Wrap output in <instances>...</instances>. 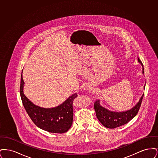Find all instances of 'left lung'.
I'll return each instance as SVG.
<instances>
[{
  "mask_svg": "<svg viewBox=\"0 0 158 158\" xmlns=\"http://www.w3.org/2000/svg\"><path fill=\"white\" fill-rule=\"evenodd\" d=\"M137 60L142 66V73L144 75L143 64L139 57H137ZM144 88L145 85L144 86ZM143 95L144 94L142 95L135 106L131 108L130 110L123 112H114L108 110L101 105L99 101H96L94 104V109L98 120L104 127L108 128L118 127L127 124L137 115L142 104Z\"/></svg>",
  "mask_w": 158,
  "mask_h": 158,
  "instance_id": "obj_1",
  "label": "left lung"
}]
</instances>
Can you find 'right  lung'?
Returning a JSON list of instances; mask_svg holds the SVG:
<instances>
[{"mask_svg": "<svg viewBox=\"0 0 158 158\" xmlns=\"http://www.w3.org/2000/svg\"><path fill=\"white\" fill-rule=\"evenodd\" d=\"M23 71L20 95L23 105L31 119L38 127L50 133H64L68 131L73 123L72 104L73 99L77 96V94H72L62 104L54 108H45L35 105L24 95L25 83L23 80Z\"/></svg>", "mask_w": 158, "mask_h": 158, "instance_id": "1", "label": "right lung"}]
</instances>
